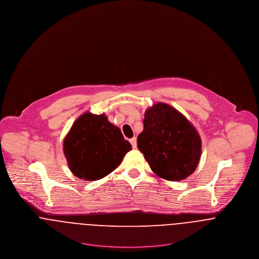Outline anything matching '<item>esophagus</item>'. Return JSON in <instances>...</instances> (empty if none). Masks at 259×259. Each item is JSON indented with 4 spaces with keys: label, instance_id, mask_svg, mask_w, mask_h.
Here are the masks:
<instances>
[{
    "label": "esophagus",
    "instance_id": "obj_1",
    "mask_svg": "<svg viewBox=\"0 0 259 259\" xmlns=\"http://www.w3.org/2000/svg\"><path fill=\"white\" fill-rule=\"evenodd\" d=\"M130 143H131L133 149H136V148H137V139H136V138L133 137L132 139H130Z\"/></svg>",
    "mask_w": 259,
    "mask_h": 259
}]
</instances>
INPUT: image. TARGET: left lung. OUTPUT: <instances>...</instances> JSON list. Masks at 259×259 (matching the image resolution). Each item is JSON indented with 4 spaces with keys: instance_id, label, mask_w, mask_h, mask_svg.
I'll return each instance as SVG.
<instances>
[{
    "instance_id": "obj_1",
    "label": "left lung",
    "mask_w": 259,
    "mask_h": 259,
    "mask_svg": "<svg viewBox=\"0 0 259 259\" xmlns=\"http://www.w3.org/2000/svg\"><path fill=\"white\" fill-rule=\"evenodd\" d=\"M137 145L152 171L168 181L189 177L198 166L201 153V140L194 125L164 103L146 110Z\"/></svg>"
}]
</instances>
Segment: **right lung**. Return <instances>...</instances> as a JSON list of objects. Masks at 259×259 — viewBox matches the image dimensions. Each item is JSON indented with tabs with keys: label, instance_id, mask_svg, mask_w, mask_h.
I'll return each instance as SVG.
<instances>
[{
	"label": "right lung",
	"instance_id": "right-lung-1",
	"mask_svg": "<svg viewBox=\"0 0 259 259\" xmlns=\"http://www.w3.org/2000/svg\"><path fill=\"white\" fill-rule=\"evenodd\" d=\"M131 150L120 129L108 121L106 114L91 112H85L77 118L63 141L68 167L85 181L106 177Z\"/></svg>",
	"mask_w": 259,
	"mask_h": 259
}]
</instances>
